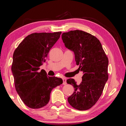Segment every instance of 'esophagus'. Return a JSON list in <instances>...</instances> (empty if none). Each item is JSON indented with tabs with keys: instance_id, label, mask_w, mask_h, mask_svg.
<instances>
[{
	"instance_id": "esophagus-1",
	"label": "esophagus",
	"mask_w": 126,
	"mask_h": 126,
	"mask_svg": "<svg viewBox=\"0 0 126 126\" xmlns=\"http://www.w3.org/2000/svg\"><path fill=\"white\" fill-rule=\"evenodd\" d=\"M63 84L64 85H65L66 84V79L65 78H63Z\"/></svg>"
}]
</instances>
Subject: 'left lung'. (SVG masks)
<instances>
[{
  "instance_id": "left-lung-1",
  "label": "left lung",
  "mask_w": 126,
  "mask_h": 126,
  "mask_svg": "<svg viewBox=\"0 0 126 126\" xmlns=\"http://www.w3.org/2000/svg\"><path fill=\"white\" fill-rule=\"evenodd\" d=\"M62 39L65 47L74 51L79 70L83 73L79 85L73 79L66 81L75 88L68 102L77 110H88L97 102L107 81L108 58L100 41L86 32L69 31L62 33Z\"/></svg>"
}]
</instances>
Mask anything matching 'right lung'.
<instances>
[{"mask_svg": "<svg viewBox=\"0 0 126 126\" xmlns=\"http://www.w3.org/2000/svg\"><path fill=\"white\" fill-rule=\"evenodd\" d=\"M61 33L29 34L13 53L11 70L16 90L29 108L38 109L46 106L53 88L63 83L62 79L47 76L44 70L38 71Z\"/></svg>", "mask_w": 126, "mask_h": 126, "instance_id": "add662e5", "label": "right lung"}]
</instances>
